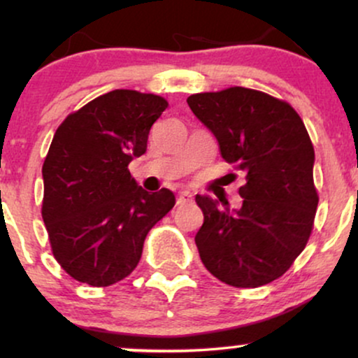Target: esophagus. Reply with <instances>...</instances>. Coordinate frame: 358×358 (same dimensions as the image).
Returning a JSON list of instances; mask_svg holds the SVG:
<instances>
[{
	"mask_svg": "<svg viewBox=\"0 0 358 358\" xmlns=\"http://www.w3.org/2000/svg\"><path fill=\"white\" fill-rule=\"evenodd\" d=\"M188 202H192V193L188 190L178 192V196H176V205H185Z\"/></svg>",
	"mask_w": 358,
	"mask_h": 358,
	"instance_id": "esophagus-1",
	"label": "esophagus"
}]
</instances>
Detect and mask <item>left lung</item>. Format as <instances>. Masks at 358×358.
I'll use <instances>...</instances> for the list:
<instances>
[{
  "mask_svg": "<svg viewBox=\"0 0 358 358\" xmlns=\"http://www.w3.org/2000/svg\"><path fill=\"white\" fill-rule=\"evenodd\" d=\"M187 102L217 138L222 158L245 171L239 210L195 196L203 212L195 236L200 259L229 286L268 285L291 268L313 231L318 192L310 134L286 101L261 90L229 87Z\"/></svg>",
  "mask_w": 358,
  "mask_h": 358,
  "instance_id": "left-lung-1",
  "label": "left lung"
}]
</instances>
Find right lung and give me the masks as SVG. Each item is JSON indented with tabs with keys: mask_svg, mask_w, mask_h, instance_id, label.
Instances as JSON below:
<instances>
[{
	"mask_svg": "<svg viewBox=\"0 0 358 358\" xmlns=\"http://www.w3.org/2000/svg\"><path fill=\"white\" fill-rule=\"evenodd\" d=\"M166 108L155 94L116 89L57 127L42 168V217L53 257L76 281L101 287L129 276L148 232L173 208V192L148 193L127 170Z\"/></svg>",
	"mask_w": 358,
	"mask_h": 358,
	"instance_id": "1",
	"label": "right lung"
}]
</instances>
